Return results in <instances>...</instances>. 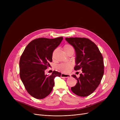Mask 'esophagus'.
<instances>
[{"mask_svg": "<svg viewBox=\"0 0 120 120\" xmlns=\"http://www.w3.org/2000/svg\"><path fill=\"white\" fill-rule=\"evenodd\" d=\"M61 77H65V78H68L71 77V75L70 74H64V73H62L61 75Z\"/></svg>", "mask_w": 120, "mask_h": 120, "instance_id": "esophagus-1", "label": "esophagus"}]
</instances>
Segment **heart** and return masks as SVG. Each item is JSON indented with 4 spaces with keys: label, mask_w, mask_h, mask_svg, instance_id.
Here are the masks:
<instances>
[{
    "label": "heart",
    "mask_w": 120,
    "mask_h": 120,
    "mask_svg": "<svg viewBox=\"0 0 120 120\" xmlns=\"http://www.w3.org/2000/svg\"><path fill=\"white\" fill-rule=\"evenodd\" d=\"M65 51L68 53L71 51H74V48L70 44H65L63 47ZM73 66L72 63L71 62H68L65 63H62L57 66V68L62 72H67L71 70V68Z\"/></svg>",
    "instance_id": "obj_1"
}]
</instances>
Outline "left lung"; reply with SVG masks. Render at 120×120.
<instances>
[{"label": "left lung", "instance_id": "8db88e82", "mask_svg": "<svg viewBox=\"0 0 120 120\" xmlns=\"http://www.w3.org/2000/svg\"><path fill=\"white\" fill-rule=\"evenodd\" d=\"M76 52V66L74 70H81L80 77L72 75L77 80L71 91L76 95L86 97L92 93L98 87L104 73L103 57L96 44L84 37L66 38Z\"/></svg>", "mask_w": 120, "mask_h": 120}]
</instances>
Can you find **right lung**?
I'll return each instance as SVG.
<instances>
[{"label":"right lung","instance_id":"1","mask_svg":"<svg viewBox=\"0 0 120 120\" xmlns=\"http://www.w3.org/2000/svg\"><path fill=\"white\" fill-rule=\"evenodd\" d=\"M63 38L53 39L39 38L29 43L19 61V75L27 92L35 98L41 99L48 96L54 85V78L60 72L54 71L48 76L45 71L52 62L54 50Z\"/></svg>","mask_w":120,"mask_h":120}]
</instances>
